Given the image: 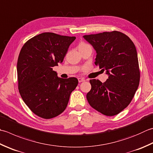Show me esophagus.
Wrapping results in <instances>:
<instances>
[{
    "mask_svg": "<svg viewBox=\"0 0 153 153\" xmlns=\"http://www.w3.org/2000/svg\"><path fill=\"white\" fill-rule=\"evenodd\" d=\"M84 81H85V79H83V78H82V77H79V78H78V82H79V83L84 82Z\"/></svg>",
    "mask_w": 153,
    "mask_h": 153,
    "instance_id": "esophagus-1",
    "label": "esophagus"
}]
</instances>
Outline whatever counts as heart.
<instances>
[{
	"mask_svg": "<svg viewBox=\"0 0 153 153\" xmlns=\"http://www.w3.org/2000/svg\"><path fill=\"white\" fill-rule=\"evenodd\" d=\"M88 46H89V45L88 44L84 43V42H81V43L79 44V48H84V47Z\"/></svg>",
	"mask_w": 153,
	"mask_h": 153,
	"instance_id": "b5f03b06",
	"label": "heart"
}]
</instances>
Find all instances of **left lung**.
I'll use <instances>...</instances> for the list:
<instances>
[{"instance_id":"1","label":"left lung","mask_w":153,"mask_h":153,"mask_svg":"<svg viewBox=\"0 0 153 153\" xmlns=\"http://www.w3.org/2000/svg\"><path fill=\"white\" fill-rule=\"evenodd\" d=\"M96 51L95 64L106 70L104 83L90 79L86 97L93 107L106 116L119 114L132 101L140 82L138 56L134 43L119 31L83 36Z\"/></svg>"}]
</instances>
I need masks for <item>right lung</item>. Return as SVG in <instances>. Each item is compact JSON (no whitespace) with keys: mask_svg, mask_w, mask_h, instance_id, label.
Here are the masks:
<instances>
[{"mask_svg":"<svg viewBox=\"0 0 153 153\" xmlns=\"http://www.w3.org/2000/svg\"><path fill=\"white\" fill-rule=\"evenodd\" d=\"M75 36L44 32L23 45L17 62L18 86L23 101L35 115L49 119L64 111L76 77L59 78L53 67L62 63Z\"/></svg>","mask_w":153,"mask_h":153,"instance_id":"add662e5","label":"right lung"}]
</instances>
